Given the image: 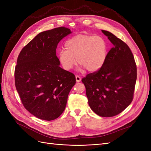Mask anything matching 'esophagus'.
<instances>
[{"label": "esophagus", "mask_w": 151, "mask_h": 151, "mask_svg": "<svg viewBox=\"0 0 151 151\" xmlns=\"http://www.w3.org/2000/svg\"><path fill=\"white\" fill-rule=\"evenodd\" d=\"M76 81L78 82V83L81 81V77L79 76H78V75L76 76Z\"/></svg>", "instance_id": "1"}]
</instances>
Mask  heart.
Masks as SVG:
<instances>
[{
    "label": "heart",
    "instance_id": "1",
    "mask_svg": "<svg viewBox=\"0 0 151 151\" xmlns=\"http://www.w3.org/2000/svg\"><path fill=\"white\" fill-rule=\"evenodd\" d=\"M65 50L58 53V59L67 70L74 67L77 62L89 72L99 70L106 61L108 46L101 36L79 35L68 39Z\"/></svg>",
    "mask_w": 151,
    "mask_h": 151
}]
</instances>
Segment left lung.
<instances>
[{"label":"left lung","mask_w":151,"mask_h":151,"mask_svg":"<svg viewBox=\"0 0 151 151\" xmlns=\"http://www.w3.org/2000/svg\"><path fill=\"white\" fill-rule=\"evenodd\" d=\"M113 43L104 65L82 79L91 109L103 117L122 112L134 98L137 66L129 47L110 32L102 30Z\"/></svg>","instance_id":"8db88e82"}]
</instances>
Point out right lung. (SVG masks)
<instances>
[{
    "label": "right lung",
    "instance_id": "right-lung-1",
    "mask_svg": "<svg viewBox=\"0 0 151 151\" xmlns=\"http://www.w3.org/2000/svg\"><path fill=\"white\" fill-rule=\"evenodd\" d=\"M71 33L58 27L36 35L21 50L15 67V86L24 107L40 119L61 115L76 84L72 72L63 70L56 55L58 43Z\"/></svg>",
    "mask_w": 151,
    "mask_h": 151
}]
</instances>
